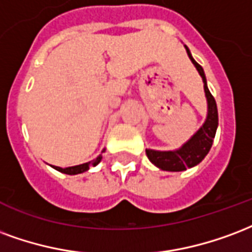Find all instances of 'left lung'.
Listing matches in <instances>:
<instances>
[{"label":"left lung","mask_w":252,"mask_h":252,"mask_svg":"<svg viewBox=\"0 0 252 252\" xmlns=\"http://www.w3.org/2000/svg\"><path fill=\"white\" fill-rule=\"evenodd\" d=\"M185 49H187L190 62L193 63L196 69L199 71L200 76L203 78L204 91H205L207 103H208V114H207V119H205L203 126L192 135V138L189 139L188 142H185L177 150L158 152V150L146 149V156L150 159V162L156 165L157 168L168 170V172H181V170H187V168H193L197 164H200L204 157L208 154L209 149L212 146L216 128L219 125L216 102H215V98L207 87V79H205L203 67L192 58L187 45H185Z\"/></svg>","instance_id":"left-lung-1"}]
</instances>
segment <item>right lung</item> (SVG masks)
I'll use <instances>...</instances> for the list:
<instances>
[{"label": "right lung", "mask_w": 252, "mask_h": 252, "mask_svg": "<svg viewBox=\"0 0 252 252\" xmlns=\"http://www.w3.org/2000/svg\"><path fill=\"white\" fill-rule=\"evenodd\" d=\"M103 152H102V153H103ZM100 159H102V154H99L96 158L93 159V161H90V162H86V164L76 165V166H69V168H59V166H53V168L56 169V170H59V172H62V173L79 174V173H83V172H86V170H88L91 166H96V165L100 162Z\"/></svg>", "instance_id": "1"}]
</instances>
